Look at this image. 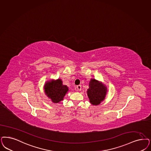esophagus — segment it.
I'll use <instances>...</instances> for the list:
<instances>
[{"instance_id":"obj_1","label":"esophagus","mask_w":151,"mask_h":151,"mask_svg":"<svg viewBox=\"0 0 151 151\" xmlns=\"http://www.w3.org/2000/svg\"><path fill=\"white\" fill-rule=\"evenodd\" d=\"M76 88H77V90H78V91H81V85L77 86Z\"/></svg>"}]
</instances>
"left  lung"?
Instances as JSON below:
<instances>
[{"label": "left lung", "instance_id": "1", "mask_svg": "<svg viewBox=\"0 0 151 151\" xmlns=\"http://www.w3.org/2000/svg\"><path fill=\"white\" fill-rule=\"evenodd\" d=\"M108 92L106 85L101 81L91 78L86 93L89 101L93 105H98L103 101Z\"/></svg>", "mask_w": 151, "mask_h": 151}]
</instances>
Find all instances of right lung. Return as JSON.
Masks as SVG:
<instances>
[{
    "mask_svg": "<svg viewBox=\"0 0 151 151\" xmlns=\"http://www.w3.org/2000/svg\"><path fill=\"white\" fill-rule=\"evenodd\" d=\"M43 89L45 94L55 104L63 101L69 90L68 86L63 84L60 78L48 80L45 83Z\"/></svg>",
    "mask_w": 151,
    "mask_h": 151,
    "instance_id": "1",
    "label": "right lung"
}]
</instances>
